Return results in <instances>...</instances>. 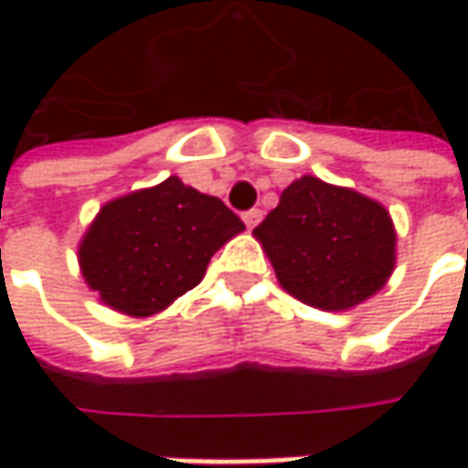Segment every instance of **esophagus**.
<instances>
[{"label": "esophagus", "mask_w": 468, "mask_h": 468, "mask_svg": "<svg viewBox=\"0 0 468 468\" xmlns=\"http://www.w3.org/2000/svg\"><path fill=\"white\" fill-rule=\"evenodd\" d=\"M242 218H244V224H247V229H255V226L262 221V210L252 207V210H247V213H244Z\"/></svg>", "instance_id": "esophagus-1"}]
</instances>
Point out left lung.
I'll list each match as a JSON object with an SVG mask.
<instances>
[{
	"mask_svg": "<svg viewBox=\"0 0 468 468\" xmlns=\"http://www.w3.org/2000/svg\"><path fill=\"white\" fill-rule=\"evenodd\" d=\"M252 237L281 289L325 313L359 307L386 286L396 268L399 239L388 207L313 174L281 192L279 206Z\"/></svg>",
	"mask_w": 468,
	"mask_h": 468,
	"instance_id": "obj_1",
	"label": "left lung"
}]
</instances>
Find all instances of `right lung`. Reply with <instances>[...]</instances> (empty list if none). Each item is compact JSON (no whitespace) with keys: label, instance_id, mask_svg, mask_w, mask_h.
<instances>
[{"label":"right lung","instance_id":"obj_1","mask_svg":"<svg viewBox=\"0 0 468 468\" xmlns=\"http://www.w3.org/2000/svg\"><path fill=\"white\" fill-rule=\"evenodd\" d=\"M242 231L218 197L169 176L103 203L78 244V262L101 304L151 317L195 289L210 258Z\"/></svg>","mask_w":468,"mask_h":468}]
</instances>
